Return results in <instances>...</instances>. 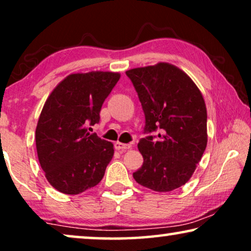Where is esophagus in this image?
Here are the masks:
<instances>
[{
    "label": "esophagus",
    "mask_w": 251,
    "mask_h": 251,
    "mask_svg": "<svg viewBox=\"0 0 251 251\" xmlns=\"http://www.w3.org/2000/svg\"><path fill=\"white\" fill-rule=\"evenodd\" d=\"M131 146H132L131 143H129V144H123V143H121V142H116V143H114L115 150H118V151L128 150V149H130V147H131Z\"/></svg>",
    "instance_id": "esophagus-1"
}]
</instances>
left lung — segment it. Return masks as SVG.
I'll return each mask as SVG.
<instances>
[{
    "mask_svg": "<svg viewBox=\"0 0 251 251\" xmlns=\"http://www.w3.org/2000/svg\"><path fill=\"white\" fill-rule=\"evenodd\" d=\"M145 115L138 149L143 166L133 178L156 192L186 184L207 147V108L200 90L174 65L159 63L126 72ZM156 133V135H152Z\"/></svg>",
    "mask_w": 251,
    "mask_h": 251,
    "instance_id": "left-lung-1",
    "label": "left lung"
}]
</instances>
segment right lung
<instances>
[{"mask_svg": "<svg viewBox=\"0 0 251 251\" xmlns=\"http://www.w3.org/2000/svg\"><path fill=\"white\" fill-rule=\"evenodd\" d=\"M120 80L119 73L71 74L51 92L37 122L39 161L49 183L64 194H80L102 179L113 144L89 132Z\"/></svg>", "mask_w": 251, "mask_h": 251, "instance_id": "1", "label": "right lung"}]
</instances>
